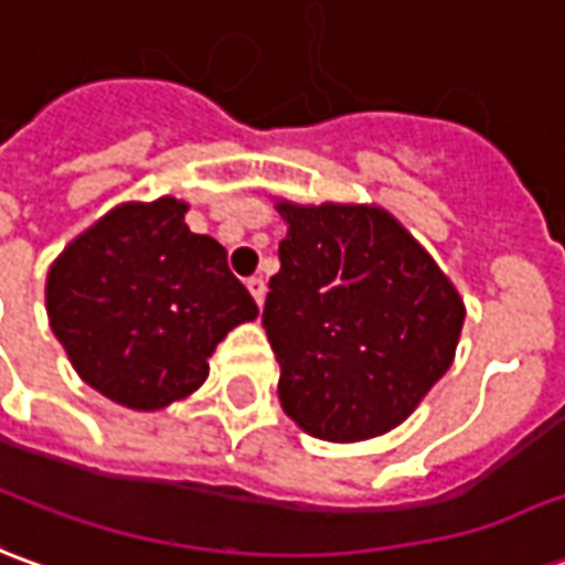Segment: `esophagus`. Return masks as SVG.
Returning <instances> with one entry per match:
<instances>
[{
	"mask_svg": "<svg viewBox=\"0 0 565 565\" xmlns=\"http://www.w3.org/2000/svg\"><path fill=\"white\" fill-rule=\"evenodd\" d=\"M246 289H249V295H252V298H255V303L262 307L264 295H267V282H264L262 276H252L249 282H246Z\"/></svg>",
	"mask_w": 565,
	"mask_h": 565,
	"instance_id": "34e87169",
	"label": "esophagus"
}]
</instances>
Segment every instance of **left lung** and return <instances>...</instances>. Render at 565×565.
<instances>
[{"mask_svg": "<svg viewBox=\"0 0 565 565\" xmlns=\"http://www.w3.org/2000/svg\"><path fill=\"white\" fill-rule=\"evenodd\" d=\"M276 212L289 234L262 322L282 411L322 441L386 435L454 362L462 298L380 206L279 200Z\"/></svg>", "mask_w": 565, "mask_h": 565, "instance_id": "left-lung-1", "label": "left lung"}]
</instances>
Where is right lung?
Instances as JSON below:
<instances>
[{"instance_id": "obj_1", "label": "right lung", "mask_w": 565, "mask_h": 565, "mask_svg": "<svg viewBox=\"0 0 565 565\" xmlns=\"http://www.w3.org/2000/svg\"><path fill=\"white\" fill-rule=\"evenodd\" d=\"M185 212L175 198L121 203L47 270V319L72 367L134 411L200 390L227 331L258 316L225 246L191 234Z\"/></svg>"}]
</instances>
